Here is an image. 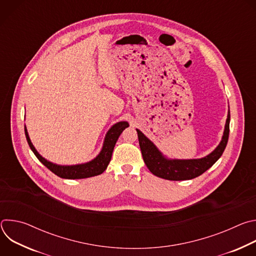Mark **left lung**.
<instances>
[{
    "label": "left lung",
    "mask_w": 256,
    "mask_h": 256,
    "mask_svg": "<svg viewBox=\"0 0 256 256\" xmlns=\"http://www.w3.org/2000/svg\"><path fill=\"white\" fill-rule=\"evenodd\" d=\"M229 128L230 109L228 110L225 128L220 144L206 156L196 159L169 158L164 155L157 148V146L140 130L136 128V132L144 162L154 175L167 180H190L202 175L220 159L228 142Z\"/></svg>",
    "instance_id": "obj_1"
}]
</instances>
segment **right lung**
<instances>
[{"instance_id":"1","label":"right lung","mask_w":256,"mask_h":256,"mask_svg":"<svg viewBox=\"0 0 256 256\" xmlns=\"http://www.w3.org/2000/svg\"><path fill=\"white\" fill-rule=\"evenodd\" d=\"M128 126L130 124L128 122H118L114 124L106 132L102 148L99 154L91 161L81 163V164H75V165H60L56 163H52L48 159H46L44 157H42L38 152V150L35 149L33 144L31 142L26 126H24V130H25L27 142L29 144L31 151L34 153L36 157H38V159L46 167H48L52 173L64 179H82V178H88V177L99 175L105 171L109 162L112 160V152L114 149V146L116 144V140H118V136H120L122 130Z\"/></svg>"}]
</instances>
